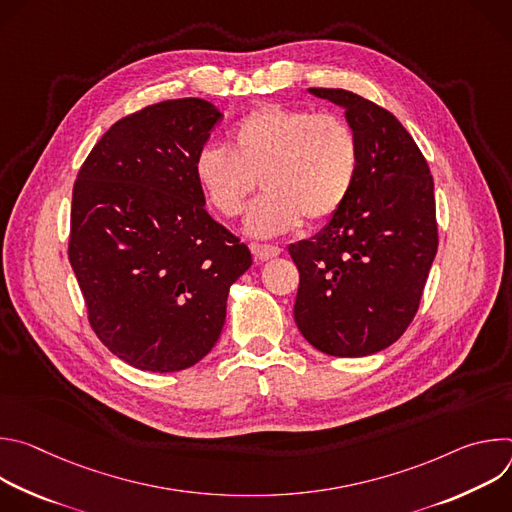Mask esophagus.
Segmentation results:
<instances>
[{
  "instance_id": "1",
  "label": "esophagus",
  "mask_w": 512,
  "mask_h": 512,
  "mask_svg": "<svg viewBox=\"0 0 512 512\" xmlns=\"http://www.w3.org/2000/svg\"><path fill=\"white\" fill-rule=\"evenodd\" d=\"M251 251H253L255 259H259V261H267V259L277 257L281 253V249L277 245H263V243H253Z\"/></svg>"
}]
</instances>
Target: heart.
<instances>
[{"label":"heart","mask_w":512,"mask_h":512,"mask_svg":"<svg viewBox=\"0 0 512 512\" xmlns=\"http://www.w3.org/2000/svg\"><path fill=\"white\" fill-rule=\"evenodd\" d=\"M360 168L352 125L338 113L267 103L231 129V148L204 143L194 156V180L225 218L239 216L257 180L265 192L247 216L255 237L287 233L302 223L330 221L346 204Z\"/></svg>","instance_id":"1"}]
</instances>
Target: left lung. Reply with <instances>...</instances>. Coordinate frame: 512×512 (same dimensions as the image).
Wrapping results in <instances>:
<instances>
[{
	"label": "left lung",
	"instance_id": "obj_1",
	"mask_svg": "<svg viewBox=\"0 0 512 512\" xmlns=\"http://www.w3.org/2000/svg\"><path fill=\"white\" fill-rule=\"evenodd\" d=\"M344 107L360 145L346 204L310 241L289 245L300 271L294 318L332 356L375 354L413 322L437 253L429 166L399 119L344 89H310Z\"/></svg>",
	"mask_w": 512,
	"mask_h": 512
}]
</instances>
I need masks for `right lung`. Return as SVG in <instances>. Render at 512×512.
Instances as JSON below:
<instances>
[{"mask_svg": "<svg viewBox=\"0 0 512 512\" xmlns=\"http://www.w3.org/2000/svg\"><path fill=\"white\" fill-rule=\"evenodd\" d=\"M208 101L143 107L97 141L72 188L68 261L99 340L139 371H184L216 344L251 251L204 208L194 156Z\"/></svg>", "mask_w": 512, "mask_h": 512, "instance_id": "obj_1", "label": "right lung"}]
</instances>
